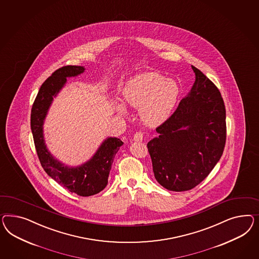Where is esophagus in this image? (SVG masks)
<instances>
[{"label":"esophagus","mask_w":259,"mask_h":259,"mask_svg":"<svg viewBox=\"0 0 259 259\" xmlns=\"http://www.w3.org/2000/svg\"><path fill=\"white\" fill-rule=\"evenodd\" d=\"M144 139V134L142 133H136L133 136V140L135 142H142Z\"/></svg>","instance_id":"1"}]
</instances>
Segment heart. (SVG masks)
Wrapping results in <instances>:
<instances>
[{
	"mask_svg": "<svg viewBox=\"0 0 259 259\" xmlns=\"http://www.w3.org/2000/svg\"><path fill=\"white\" fill-rule=\"evenodd\" d=\"M125 103L139 110L142 121L148 126H158L168 118L180 96L177 82L162 74L146 72L132 77L122 90ZM119 111L125 112L123 106Z\"/></svg>",
	"mask_w": 259,
	"mask_h": 259,
	"instance_id": "obj_1",
	"label": "heart"
}]
</instances>
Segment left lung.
Masks as SVG:
<instances>
[{
	"label": "left lung",
	"instance_id": "left-lung-1",
	"mask_svg": "<svg viewBox=\"0 0 259 259\" xmlns=\"http://www.w3.org/2000/svg\"><path fill=\"white\" fill-rule=\"evenodd\" d=\"M192 67L196 79L177 110L156 128L148 143L157 182L182 192L201 183L220 161L226 141L222 95L206 75Z\"/></svg>",
	"mask_w": 259,
	"mask_h": 259
}]
</instances>
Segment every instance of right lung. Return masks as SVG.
<instances>
[{"label":"right lung","mask_w":259,"mask_h":259,"mask_svg":"<svg viewBox=\"0 0 259 259\" xmlns=\"http://www.w3.org/2000/svg\"><path fill=\"white\" fill-rule=\"evenodd\" d=\"M84 66H63L49 76L37 93L31 110V131L41 166L45 172L70 192L89 197L102 191L108 185L113 158L124 144L116 137H108L87 162L69 166L56 159L45 145L44 125L53 100L65 86L67 77L84 73Z\"/></svg>","instance_id":"1"}]
</instances>
